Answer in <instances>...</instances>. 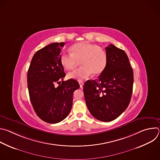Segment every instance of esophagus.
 Wrapping results in <instances>:
<instances>
[{"mask_svg": "<svg viewBox=\"0 0 160 160\" xmlns=\"http://www.w3.org/2000/svg\"><path fill=\"white\" fill-rule=\"evenodd\" d=\"M79 84H80V88H82V87H83V86L84 83H83V82H79Z\"/></svg>", "mask_w": 160, "mask_h": 160, "instance_id": "esophagus-1", "label": "esophagus"}]
</instances>
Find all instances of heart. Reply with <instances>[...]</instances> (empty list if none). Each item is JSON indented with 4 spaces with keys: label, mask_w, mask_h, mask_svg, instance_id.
Instances as JSON below:
<instances>
[{
    "label": "heart",
    "mask_w": 160,
    "mask_h": 160,
    "mask_svg": "<svg viewBox=\"0 0 160 160\" xmlns=\"http://www.w3.org/2000/svg\"><path fill=\"white\" fill-rule=\"evenodd\" d=\"M70 54L63 52L60 56V62L66 70H73L80 61L82 67L68 73V77L78 81L93 75L101 74L107 64L106 52L98 45L88 42H80L70 48Z\"/></svg>",
    "instance_id": "1"
}]
</instances>
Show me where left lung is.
I'll return each mask as SVG.
<instances>
[{
	"label": "left lung",
	"instance_id": "1",
	"mask_svg": "<svg viewBox=\"0 0 160 160\" xmlns=\"http://www.w3.org/2000/svg\"><path fill=\"white\" fill-rule=\"evenodd\" d=\"M104 70L98 79L83 85L85 100L90 112L102 122L117 118L127 108L132 94L133 73L123 50L112 44L106 48Z\"/></svg>",
	"mask_w": 160,
	"mask_h": 160
}]
</instances>
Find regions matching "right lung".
<instances>
[{
    "label": "right lung",
    "instance_id": "add662e5",
    "mask_svg": "<svg viewBox=\"0 0 160 160\" xmlns=\"http://www.w3.org/2000/svg\"><path fill=\"white\" fill-rule=\"evenodd\" d=\"M64 42L52 43L33 56L27 75L31 103L37 116L49 123L66 118L72 109L74 91L80 87L73 79L63 81L66 74L60 62ZM58 83L59 86L56 87Z\"/></svg>",
    "mask_w": 160,
    "mask_h": 160
}]
</instances>
